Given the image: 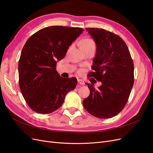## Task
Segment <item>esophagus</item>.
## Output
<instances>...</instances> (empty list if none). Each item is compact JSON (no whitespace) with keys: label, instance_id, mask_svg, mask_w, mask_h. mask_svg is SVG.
Here are the masks:
<instances>
[{"label":"esophagus","instance_id":"obj_1","mask_svg":"<svg viewBox=\"0 0 153 153\" xmlns=\"http://www.w3.org/2000/svg\"><path fill=\"white\" fill-rule=\"evenodd\" d=\"M78 84L82 85L85 84V82L83 81V80H80V79H78Z\"/></svg>","mask_w":153,"mask_h":153}]
</instances>
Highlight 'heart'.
<instances>
[{
  "instance_id": "obj_1",
  "label": "heart",
  "mask_w": 153,
  "mask_h": 153,
  "mask_svg": "<svg viewBox=\"0 0 153 153\" xmlns=\"http://www.w3.org/2000/svg\"><path fill=\"white\" fill-rule=\"evenodd\" d=\"M80 47L82 50L96 49V43L94 42V41L91 38H84L81 41Z\"/></svg>"
}]
</instances>
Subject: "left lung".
Masks as SVG:
<instances>
[{
    "mask_svg": "<svg viewBox=\"0 0 153 153\" xmlns=\"http://www.w3.org/2000/svg\"><path fill=\"white\" fill-rule=\"evenodd\" d=\"M96 44L89 77L102 83L98 89L87 84L90 94L83 101L88 112L108 119L123 110L134 83V64L126 44L119 36L103 29L86 28Z\"/></svg>",
    "mask_w": 153,
    "mask_h": 153,
    "instance_id": "left-lung-1",
    "label": "left lung"
}]
</instances>
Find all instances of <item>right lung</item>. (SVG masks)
<instances>
[{
  "instance_id": "1",
  "label": "right lung",
  "mask_w": 153,
  "mask_h": 153,
  "mask_svg": "<svg viewBox=\"0 0 153 153\" xmlns=\"http://www.w3.org/2000/svg\"><path fill=\"white\" fill-rule=\"evenodd\" d=\"M84 30L80 27L51 26L32 35L22 50L18 62L19 85L26 103L34 112L50 114L63 104L77 80L65 78L56 70L57 61Z\"/></svg>"
}]
</instances>
